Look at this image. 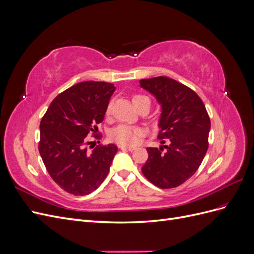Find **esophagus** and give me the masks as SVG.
<instances>
[{
    "instance_id": "obj_1",
    "label": "esophagus",
    "mask_w": 254,
    "mask_h": 254,
    "mask_svg": "<svg viewBox=\"0 0 254 254\" xmlns=\"http://www.w3.org/2000/svg\"><path fill=\"white\" fill-rule=\"evenodd\" d=\"M120 148H121L122 150H133V149H134L133 146H125V145L120 146Z\"/></svg>"
}]
</instances>
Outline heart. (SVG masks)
<instances>
[{
	"label": "heart",
	"mask_w": 254,
	"mask_h": 254,
	"mask_svg": "<svg viewBox=\"0 0 254 254\" xmlns=\"http://www.w3.org/2000/svg\"><path fill=\"white\" fill-rule=\"evenodd\" d=\"M146 99H148V98L144 95L137 94L132 97V102H133L134 106H136L139 103L146 101ZM110 112H111V104L107 106L106 114L109 115ZM141 135H142V130L140 128L134 127V126L125 125V124L117 126L110 131L111 140H113L114 142H117L121 145H135L137 142H139Z\"/></svg>",
	"instance_id": "heart-1"
}]
</instances>
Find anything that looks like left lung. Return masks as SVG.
<instances>
[{
	"label": "left lung",
	"mask_w": 254,
	"mask_h": 254,
	"mask_svg": "<svg viewBox=\"0 0 254 254\" xmlns=\"http://www.w3.org/2000/svg\"><path fill=\"white\" fill-rule=\"evenodd\" d=\"M161 105L160 148L148 147L143 175L160 189L179 187L200 166L209 147L211 122L201 98L175 79L159 76L140 80Z\"/></svg>",
	"instance_id": "left-lung-1"
}]
</instances>
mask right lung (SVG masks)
<instances>
[{"label": "right lung", "instance_id": "1", "mask_svg": "<svg viewBox=\"0 0 254 254\" xmlns=\"http://www.w3.org/2000/svg\"><path fill=\"white\" fill-rule=\"evenodd\" d=\"M113 83L83 81L57 95L40 123L39 152L52 179L67 193L88 195L107 177L118 151L114 144L88 152L89 134L98 132Z\"/></svg>", "mask_w": 254, "mask_h": 254}]
</instances>
